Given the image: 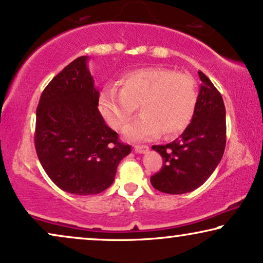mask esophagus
<instances>
[{
    "label": "esophagus",
    "mask_w": 263,
    "mask_h": 263,
    "mask_svg": "<svg viewBox=\"0 0 263 263\" xmlns=\"http://www.w3.org/2000/svg\"><path fill=\"white\" fill-rule=\"evenodd\" d=\"M148 146L147 145H136L134 146V151L136 153H146L148 151Z\"/></svg>",
    "instance_id": "esophagus-1"
}]
</instances>
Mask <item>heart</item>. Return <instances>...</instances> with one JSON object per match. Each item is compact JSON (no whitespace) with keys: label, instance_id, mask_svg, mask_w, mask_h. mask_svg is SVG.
Returning a JSON list of instances; mask_svg holds the SVG:
<instances>
[{"label":"heart","instance_id":"b5f03b06","mask_svg":"<svg viewBox=\"0 0 263 263\" xmlns=\"http://www.w3.org/2000/svg\"><path fill=\"white\" fill-rule=\"evenodd\" d=\"M119 91L107 88L99 99V110L111 128L119 130L130 121L136 107L141 116L124 129L125 138L146 140L162 132L173 138L192 121L197 91L190 74L164 67H145L124 73Z\"/></svg>","mask_w":263,"mask_h":263}]
</instances>
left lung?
<instances>
[{"instance_id":"left-lung-1","label":"left lung","mask_w":263,"mask_h":263,"mask_svg":"<svg viewBox=\"0 0 263 263\" xmlns=\"http://www.w3.org/2000/svg\"><path fill=\"white\" fill-rule=\"evenodd\" d=\"M202 84L192 121L166 145H153L162 156V169L151 176L156 190L169 194L192 192L209 179L226 146V108L211 81L198 71Z\"/></svg>"}]
</instances>
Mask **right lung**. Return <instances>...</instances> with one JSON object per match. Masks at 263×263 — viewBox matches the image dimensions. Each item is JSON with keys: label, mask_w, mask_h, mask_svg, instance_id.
Returning <instances> with one entry per match:
<instances>
[{"label": "right lung", "mask_w": 263, "mask_h": 263, "mask_svg": "<svg viewBox=\"0 0 263 263\" xmlns=\"http://www.w3.org/2000/svg\"><path fill=\"white\" fill-rule=\"evenodd\" d=\"M80 57L58 73L41 95L35 146L41 165L65 192L101 193L115 181L119 162L132 151L99 111V89Z\"/></svg>", "instance_id": "right-lung-1"}]
</instances>
